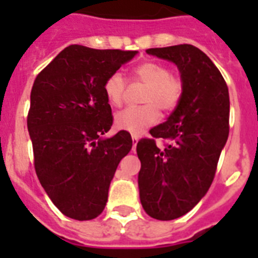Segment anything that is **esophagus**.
Instances as JSON below:
<instances>
[{"label":"esophagus","instance_id":"esophagus-1","mask_svg":"<svg viewBox=\"0 0 258 258\" xmlns=\"http://www.w3.org/2000/svg\"><path fill=\"white\" fill-rule=\"evenodd\" d=\"M138 141H139V137H138V135H133V150L137 149Z\"/></svg>","mask_w":258,"mask_h":258}]
</instances>
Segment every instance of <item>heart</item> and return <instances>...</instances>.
Instances as JSON below:
<instances>
[{
	"label": "heart",
	"instance_id": "1",
	"mask_svg": "<svg viewBox=\"0 0 258 258\" xmlns=\"http://www.w3.org/2000/svg\"><path fill=\"white\" fill-rule=\"evenodd\" d=\"M133 78L147 84L143 103L139 107H127L116 113L115 124L119 130L131 134H141L159 120V109L171 112L183 96V82L172 75L167 66L157 61H145L135 67ZM103 91L107 100L115 107L123 104L125 79L120 72H113L105 79Z\"/></svg>",
	"mask_w": 258,
	"mask_h": 258
}]
</instances>
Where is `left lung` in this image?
<instances>
[{"instance_id": "8db88e82", "label": "left lung", "mask_w": 258, "mask_h": 258, "mask_svg": "<svg viewBox=\"0 0 258 258\" xmlns=\"http://www.w3.org/2000/svg\"><path fill=\"white\" fill-rule=\"evenodd\" d=\"M149 54L172 61L183 82V96L169 119L138 142L142 206L155 220L190 212L208 192L229 135V91L213 61L190 44L151 48ZM161 137L169 143L156 147Z\"/></svg>"}]
</instances>
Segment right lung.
Returning a JSON list of instances; mask_svg holds the SVG:
<instances>
[{
	"instance_id": "right-lung-1",
	"label": "right lung",
	"mask_w": 258,
	"mask_h": 258,
	"mask_svg": "<svg viewBox=\"0 0 258 258\" xmlns=\"http://www.w3.org/2000/svg\"><path fill=\"white\" fill-rule=\"evenodd\" d=\"M137 53L70 45L34 80L26 119L34 170L54 206L70 218L101 214L117 165L133 147L127 131L101 138L113 121L103 84Z\"/></svg>"
}]
</instances>
